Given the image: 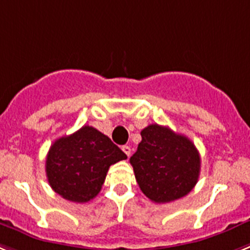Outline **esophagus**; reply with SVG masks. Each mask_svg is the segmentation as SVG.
Masks as SVG:
<instances>
[{
	"label": "esophagus",
	"mask_w": 250,
	"mask_h": 250,
	"mask_svg": "<svg viewBox=\"0 0 250 250\" xmlns=\"http://www.w3.org/2000/svg\"><path fill=\"white\" fill-rule=\"evenodd\" d=\"M122 151L125 152V153L128 156V157H129V155H131V147H129V146H123L122 147Z\"/></svg>",
	"instance_id": "34e87169"
}]
</instances>
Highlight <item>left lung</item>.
I'll use <instances>...</instances> for the list:
<instances>
[{
	"label": "left lung",
	"mask_w": 250,
	"mask_h": 250,
	"mask_svg": "<svg viewBox=\"0 0 250 250\" xmlns=\"http://www.w3.org/2000/svg\"><path fill=\"white\" fill-rule=\"evenodd\" d=\"M129 162L142 192L157 204L188 195L200 175V155L186 136L168 127L149 125Z\"/></svg>",
	"instance_id": "8db88e82"
}]
</instances>
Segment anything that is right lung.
I'll return each mask as SVG.
<instances>
[{
	"mask_svg": "<svg viewBox=\"0 0 250 250\" xmlns=\"http://www.w3.org/2000/svg\"><path fill=\"white\" fill-rule=\"evenodd\" d=\"M125 158L109 137L83 125L51 145L45 166L47 181L65 200L88 203L99 194L110 165Z\"/></svg>",
	"mask_w": 250,
	"mask_h": 250,
	"instance_id": "right-lung-1",
	"label": "right lung"
}]
</instances>
